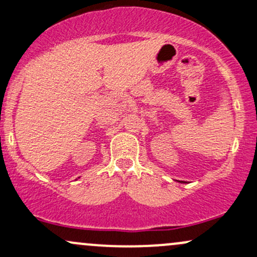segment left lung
<instances>
[{"mask_svg":"<svg viewBox=\"0 0 257 257\" xmlns=\"http://www.w3.org/2000/svg\"><path fill=\"white\" fill-rule=\"evenodd\" d=\"M181 182H182V181H181Z\"/></svg>","mask_w":257,"mask_h":257,"instance_id":"left-lung-1","label":"left lung"}]
</instances>
